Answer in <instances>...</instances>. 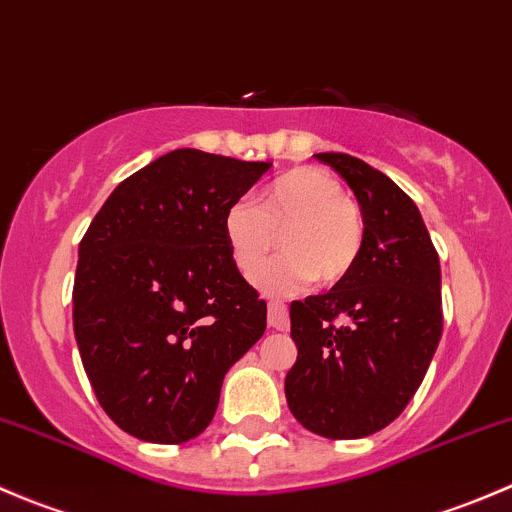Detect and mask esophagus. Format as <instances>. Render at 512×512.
Instances as JSON below:
<instances>
[{"mask_svg":"<svg viewBox=\"0 0 512 512\" xmlns=\"http://www.w3.org/2000/svg\"><path fill=\"white\" fill-rule=\"evenodd\" d=\"M267 322H270L272 329H280V332H285V329L289 327L285 302H280V299H270V302H267Z\"/></svg>","mask_w":512,"mask_h":512,"instance_id":"34e87169","label":"esophagus"}]
</instances>
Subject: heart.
Returning <instances> with one entry per match:
<instances>
[{"label": "heart", "instance_id": "1", "mask_svg": "<svg viewBox=\"0 0 512 512\" xmlns=\"http://www.w3.org/2000/svg\"><path fill=\"white\" fill-rule=\"evenodd\" d=\"M287 255L255 272L272 294L297 292L309 282L332 287L354 270L364 245V218L344 185L327 170L302 165L272 180L257 205L235 203L225 213L232 260L250 275L277 245Z\"/></svg>", "mask_w": 512, "mask_h": 512}]
</instances>
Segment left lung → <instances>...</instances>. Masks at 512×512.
Wrapping results in <instances>:
<instances>
[{
	"mask_svg": "<svg viewBox=\"0 0 512 512\" xmlns=\"http://www.w3.org/2000/svg\"><path fill=\"white\" fill-rule=\"evenodd\" d=\"M354 190L364 245L327 294L292 302L297 361L289 411L324 438H364L414 399L443 332L441 265L416 203L381 170L347 153H317Z\"/></svg>",
	"mask_w": 512,
	"mask_h": 512,
	"instance_id": "8db88e82",
	"label": "left lung"
}]
</instances>
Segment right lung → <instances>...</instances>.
<instances>
[{
	"instance_id": "right-lung-1",
	"label": "right lung",
	"mask_w": 512,
	"mask_h": 512,
	"mask_svg": "<svg viewBox=\"0 0 512 512\" xmlns=\"http://www.w3.org/2000/svg\"><path fill=\"white\" fill-rule=\"evenodd\" d=\"M178 148L116 185L79 245L74 334L98 404L151 443L213 421L220 386L267 327L225 213L270 170Z\"/></svg>"
}]
</instances>
